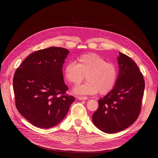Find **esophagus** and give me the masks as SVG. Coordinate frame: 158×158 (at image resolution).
I'll list each match as a JSON object with an SVG mask.
<instances>
[{
  "label": "esophagus",
  "mask_w": 158,
  "mask_h": 158,
  "mask_svg": "<svg viewBox=\"0 0 158 158\" xmlns=\"http://www.w3.org/2000/svg\"><path fill=\"white\" fill-rule=\"evenodd\" d=\"M77 99H79V100L82 101V100H86V99H87V98L85 97V96H78V97H77Z\"/></svg>",
  "instance_id": "34e87169"
}]
</instances>
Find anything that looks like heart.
<instances>
[{"label":"heart","mask_w":158,"mask_h":158,"mask_svg":"<svg viewBox=\"0 0 158 158\" xmlns=\"http://www.w3.org/2000/svg\"><path fill=\"white\" fill-rule=\"evenodd\" d=\"M85 76L87 81L73 89L78 95H104L113 89L117 79L115 65L95 53L85 54L77 58L76 63L69 62L64 69V76L69 83L77 85Z\"/></svg>","instance_id":"heart-1"}]
</instances>
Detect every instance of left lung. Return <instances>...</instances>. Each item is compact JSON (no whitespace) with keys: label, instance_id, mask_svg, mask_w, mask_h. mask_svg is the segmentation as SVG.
Wrapping results in <instances>:
<instances>
[{"label":"left lung","instance_id":"obj_1","mask_svg":"<svg viewBox=\"0 0 158 158\" xmlns=\"http://www.w3.org/2000/svg\"><path fill=\"white\" fill-rule=\"evenodd\" d=\"M119 74L113 89L98 101L93 115L94 124L108 134L120 132L138 119L141 108L145 82L138 65L129 56L119 52Z\"/></svg>","mask_w":158,"mask_h":158}]
</instances>
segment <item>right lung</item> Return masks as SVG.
<instances>
[{
  "label": "right lung",
  "instance_id": "add662e5",
  "mask_svg": "<svg viewBox=\"0 0 158 158\" xmlns=\"http://www.w3.org/2000/svg\"><path fill=\"white\" fill-rule=\"evenodd\" d=\"M69 52L51 47L28 56L13 79L15 106L21 115L39 128L58 124L75 101L65 94L62 66Z\"/></svg>",
  "mask_w": 158,
  "mask_h": 158
}]
</instances>
